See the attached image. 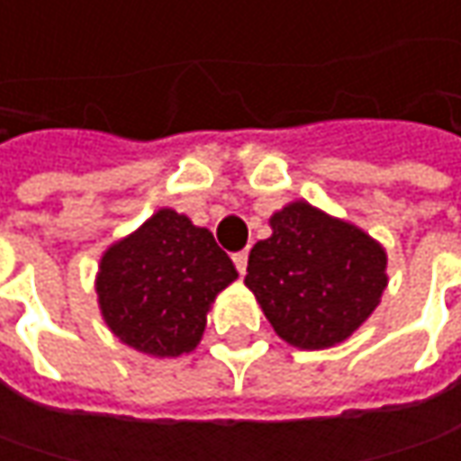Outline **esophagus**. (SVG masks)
Here are the masks:
<instances>
[{
	"label": "esophagus",
	"mask_w": 461,
	"mask_h": 461,
	"mask_svg": "<svg viewBox=\"0 0 461 461\" xmlns=\"http://www.w3.org/2000/svg\"><path fill=\"white\" fill-rule=\"evenodd\" d=\"M233 264H236L239 275H246V267H249V254H246V251H239V254H233Z\"/></svg>",
	"instance_id": "esophagus-1"
}]
</instances>
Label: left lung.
<instances>
[{"label": "left lung", "instance_id": "obj_1", "mask_svg": "<svg viewBox=\"0 0 461 461\" xmlns=\"http://www.w3.org/2000/svg\"><path fill=\"white\" fill-rule=\"evenodd\" d=\"M272 236L249 254L246 287L279 339L297 348L346 341L387 287V254L351 222L305 200L269 218Z\"/></svg>", "mask_w": 461, "mask_h": 461}]
</instances>
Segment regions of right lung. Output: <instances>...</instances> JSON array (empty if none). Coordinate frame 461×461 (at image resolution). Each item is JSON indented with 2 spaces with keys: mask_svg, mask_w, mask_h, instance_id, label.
<instances>
[{
  "mask_svg": "<svg viewBox=\"0 0 461 461\" xmlns=\"http://www.w3.org/2000/svg\"><path fill=\"white\" fill-rule=\"evenodd\" d=\"M239 276L207 228L161 207L99 261L97 297L107 328L151 357L194 351L207 310Z\"/></svg>",
  "mask_w": 461,
  "mask_h": 461,
  "instance_id": "obj_1",
  "label": "right lung"
}]
</instances>
